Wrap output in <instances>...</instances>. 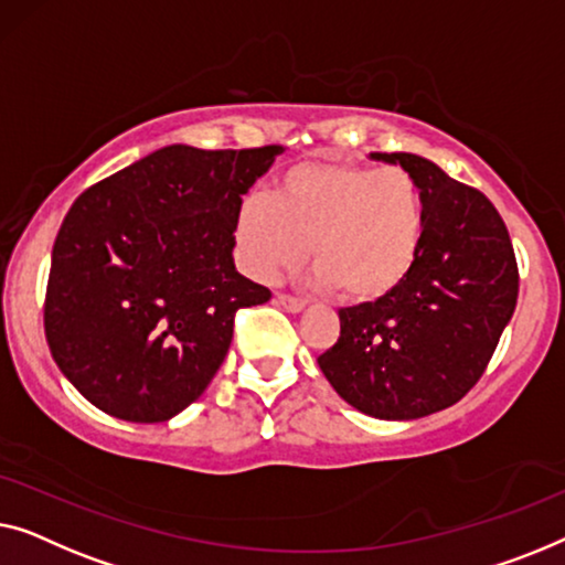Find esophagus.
I'll return each instance as SVG.
<instances>
[{
  "instance_id": "34e87169",
  "label": "esophagus",
  "mask_w": 565,
  "mask_h": 565,
  "mask_svg": "<svg viewBox=\"0 0 565 565\" xmlns=\"http://www.w3.org/2000/svg\"><path fill=\"white\" fill-rule=\"evenodd\" d=\"M276 305H279L281 309H286V312H291V315H299L301 309H305V301L294 299V297H286V294H279V297H276Z\"/></svg>"
}]
</instances>
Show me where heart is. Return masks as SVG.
Wrapping results in <instances>:
<instances>
[{"label":"heart","instance_id":"heart-1","mask_svg":"<svg viewBox=\"0 0 565 565\" xmlns=\"http://www.w3.org/2000/svg\"><path fill=\"white\" fill-rule=\"evenodd\" d=\"M425 235V202L402 169H369L343 158L291 166L279 194L248 192L235 212L243 271L274 281L305 264L315 286L353 305H373L409 279Z\"/></svg>","mask_w":565,"mask_h":565}]
</instances>
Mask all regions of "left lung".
I'll return each instance as SVG.
<instances>
[{
    "instance_id": "obj_1",
    "label": "left lung",
    "mask_w": 565,
    "mask_h": 565,
    "mask_svg": "<svg viewBox=\"0 0 565 565\" xmlns=\"http://www.w3.org/2000/svg\"><path fill=\"white\" fill-rule=\"evenodd\" d=\"M402 166L425 202L423 248L392 297L340 309L338 343L317 363L343 399L376 419H417L466 396L518 305V260L487 196L415 153Z\"/></svg>"
}]
</instances>
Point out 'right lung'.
<instances>
[{"mask_svg": "<svg viewBox=\"0 0 565 565\" xmlns=\"http://www.w3.org/2000/svg\"><path fill=\"white\" fill-rule=\"evenodd\" d=\"M281 146H166L78 196L55 235L45 340L63 376L127 423H166L210 386L241 307L271 299L233 264L241 196Z\"/></svg>", "mask_w": 565, "mask_h": 565, "instance_id": "obj_1", "label": "right lung"}]
</instances>
